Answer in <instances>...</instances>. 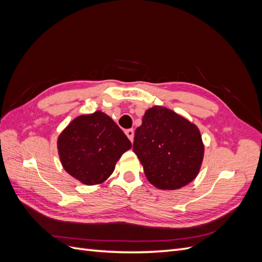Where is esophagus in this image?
<instances>
[{"mask_svg": "<svg viewBox=\"0 0 262 262\" xmlns=\"http://www.w3.org/2000/svg\"><path fill=\"white\" fill-rule=\"evenodd\" d=\"M125 134H126V137L129 138V140H130L131 142H133V139H134V131H133V129L125 130Z\"/></svg>", "mask_w": 262, "mask_h": 262, "instance_id": "obj_1", "label": "esophagus"}]
</instances>
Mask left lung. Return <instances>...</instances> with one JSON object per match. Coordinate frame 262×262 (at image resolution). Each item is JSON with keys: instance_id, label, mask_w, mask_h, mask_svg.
I'll use <instances>...</instances> for the list:
<instances>
[{"instance_id": "left-lung-1", "label": "left lung", "mask_w": 262, "mask_h": 262, "mask_svg": "<svg viewBox=\"0 0 262 262\" xmlns=\"http://www.w3.org/2000/svg\"><path fill=\"white\" fill-rule=\"evenodd\" d=\"M133 152L150 184L161 190H176L198 176L204 144L194 123L171 109L156 105L146 110L136 131Z\"/></svg>"}]
</instances>
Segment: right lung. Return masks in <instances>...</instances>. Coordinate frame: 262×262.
Listing matches in <instances>:
<instances>
[{"label": "right lung", "instance_id": "1", "mask_svg": "<svg viewBox=\"0 0 262 262\" xmlns=\"http://www.w3.org/2000/svg\"><path fill=\"white\" fill-rule=\"evenodd\" d=\"M131 146L122 130L100 110L74 118L57 141L62 167L86 186L106 181Z\"/></svg>", "mask_w": 262, "mask_h": 262}]
</instances>
